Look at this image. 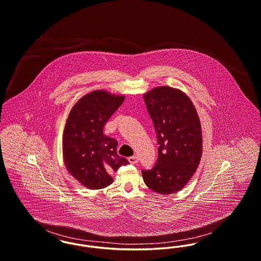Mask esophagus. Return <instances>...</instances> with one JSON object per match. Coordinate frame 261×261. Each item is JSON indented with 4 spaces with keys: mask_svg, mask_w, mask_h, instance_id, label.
I'll list each match as a JSON object with an SVG mask.
<instances>
[{
    "mask_svg": "<svg viewBox=\"0 0 261 261\" xmlns=\"http://www.w3.org/2000/svg\"><path fill=\"white\" fill-rule=\"evenodd\" d=\"M128 162L130 164H133V165H136V164L138 163V157L137 156H132V157L128 158Z\"/></svg>",
    "mask_w": 261,
    "mask_h": 261,
    "instance_id": "esophagus-1",
    "label": "esophagus"
}]
</instances>
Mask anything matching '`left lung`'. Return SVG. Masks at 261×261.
Here are the masks:
<instances>
[{
	"mask_svg": "<svg viewBox=\"0 0 261 261\" xmlns=\"http://www.w3.org/2000/svg\"><path fill=\"white\" fill-rule=\"evenodd\" d=\"M158 141V159L142 170L148 188L162 195L178 192L190 180L202 157V129L190 98L181 91L159 87L143 95Z\"/></svg>",
	"mask_w": 261,
	"mask_h": 261,
	"instance_id": "obj_1",
	"label": "left lung"
}]
</instances>
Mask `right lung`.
Instances as JSON below:
<instances>
[{
    "label": "right lung",
    "mask_w": 261,
    "mask_h": 261,
    "mask_svg": "<svg viewBox=\"0 0 261 261\" xmlns=\"http://www.w3.org/2000/svg\"><path fill=\"white\" fill-rule=\"evenodd\" d=\"M125 100L123 95L94 91L70 111L63 132V158L73 177L89 189L113 182L112 173L128 161L117 153L118 142L103 135V127Z\"/></svg>",
    "instance_id": "1"
}]
</instances>
